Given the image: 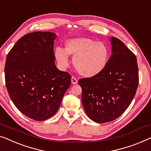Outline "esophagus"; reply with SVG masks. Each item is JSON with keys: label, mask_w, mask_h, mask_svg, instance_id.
<instances>
[{"label": "esophagus", "mask_w": 151, "mask_h": 151, "mask_svg": "<svg viewBox=\"0 0 151 151\" xmlns=\"http://www.w3.org/2000/svg\"><path fill=\"white\" fill-rule=\"evenodd\" d=\"M71 83L73 84H76L78 83V80L75 77H73V76L71 78Z\"/></svg>", "instance_id": "esophagus-1"}]
</instances>
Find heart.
<instances>
[{"label":"heart","mask_w":151,"mask_h":151,"mask_svg":"<svg viewBox=\"0 0 151 151\" xmlns=\"http://www.w3.org/2000/svg\"><path fill=\"white\" fill-rule=\"evenodd\" d=\"M69 56L73 58V65L80 75L93 77L104 70L109 58V50L103 42H96L91 38L69 39L65 49L57 47L54 56L63 68L69 65Z\"/></svg>","instance_id":"heart-1"}]
</instances>
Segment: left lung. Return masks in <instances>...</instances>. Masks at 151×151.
Instances as JSON below:
<instances>
[{
	"label": "left lung",
	"instance_id": "8db88e82",
	"mask_svg": "<svg viewBox=\"0 0 151 151\" xmlns=\"http://www.w3.org/2000/svg\"><path fill=\"white\" fill-rule=\"evenodd\" d=\"M110 41L112 55L104 70L78 81L85 112L98 123L112 121L123 114L139 83L136 56L120 39L111 37Z\"/></svg>",
	"mask_w": 151,
	"mask_h": 151
}]
</instances>
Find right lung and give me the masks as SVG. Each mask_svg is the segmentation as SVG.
Masks as SVG:
<instances>
[{"label": "right lung", "mask_w": 151, "mask_h": 151, "mask_svg": "<svg viewBox=\"0 0 151 151\" xmlns=\"http://www.w3.org/2000/svg\"><path fill=\"white\" fill-rule=\"evenodd\" d=\"M50 32L28 33L17 41L6 56L5 84L9 95L20 112L35 121L55 114L71 85L69 73L58 70Z\"/></svg>", "instance_id": "obj_1"}]
</instances>
